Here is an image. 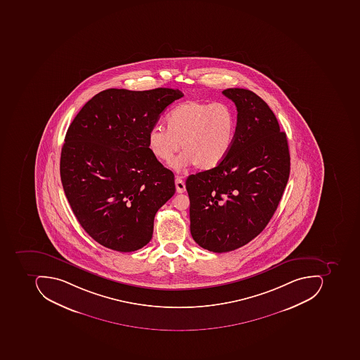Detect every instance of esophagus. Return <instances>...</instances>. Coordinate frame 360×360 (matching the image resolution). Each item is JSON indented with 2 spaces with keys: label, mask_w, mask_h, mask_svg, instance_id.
I'll return each instance as SVG.
<instances>
[{
  "label": "esophagus",
  "mask_w": 360,
  "mask_h": 360,
  "mask_svg": "<svg viewBox=\"0 0 360 360\" xmlns=\"http://www.w3.org/2000/svg\"><path fill=\"white\" fill-rule=\"evenodd\" d=\"M175 186H176V191L179 193H185L186 191V185L184 183L183 179L179 176L175 177Z\"/></svg>",
  "instance_id": "esophagus-1"
}]
</instances>
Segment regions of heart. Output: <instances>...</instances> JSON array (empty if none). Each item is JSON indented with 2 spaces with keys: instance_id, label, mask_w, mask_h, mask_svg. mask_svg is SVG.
<instances>
[{
  "instance_id": "1",
  "label": "heart",
  "mask_w": 360,
  "mask_h": 360,
  "mask_svg": "<svg viewBox=\"0 0 360 360\" xmlns=\"http://www.w3.org/2000/svg\"><path fill=\"white\" fill-rule=\"evenodd\" d=\"M165 122L167 127H151L148 147L165 163L174 160L181 147L185 153L175 161L179 169L187 165L202 171L214 169L225 160L235 143L237 117L227 103L183 101L169 110Z\"/></svg>"
}]
</instances>
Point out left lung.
Segmentation results:
<instances>
[{
	"mask_svg": "<svg viewBox=\"0 0 360 360\" xmlns=\"http://www.w3.org/2000/svg\"><path fill=\"white\" fill-rule=\"evenodd\" d=\"M223 94L237 107L233 148L221 165L186 181L191 236L215 253L239 249L264 231L290 174L287 135L267 103L249 89Z\"/></svg>",
	"mask_w": 360,
	"mask_h": 360,
	"instance_id": "1",
	"label": "left lung"
}]
</instances>
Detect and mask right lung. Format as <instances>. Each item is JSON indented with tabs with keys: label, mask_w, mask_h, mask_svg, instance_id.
Returning <instances> with one entry per match:
<instances>
[{
	"label": "right lung",
	"mask_w": 360,
	"mask_h": 360,
	"mask_svg": "<svg viewBox=\"0 0 360 360\" xmlns=\"http://www.w3.org/2000/svg\"><path fill=\"white\" fill-rule=\"evenodd\" d=\"M179 89H108L75 115L61 148L65 195L83 229L119 252L141 249L155 213L175 193L174 174L148 147L161 113Z\"/></svg>",
	"instance_id": "1"
}]
</instances>
